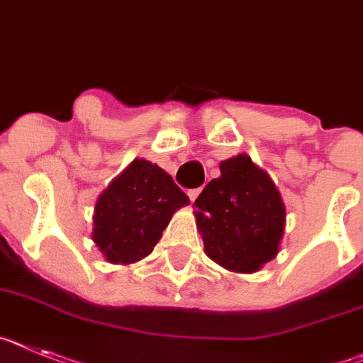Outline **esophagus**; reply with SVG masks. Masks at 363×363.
Wrapping results in <instances>:
<instances>
[{"label":"esophagus","instance_id":"esophagus-1","mask_svg":"<svg viewBox=\"0 0 363 363\" xmlns=\"http://www.w3.org/2000/svg\"><path fill=\"white\" fill-rule=\"evenodd\" d=\"M201 194V188H195V190H190L188 191V197H190V201L191 203H194L195 199H197V195Z\"/></svg>","mask_w":363,"mask_h":363}]
</instances>
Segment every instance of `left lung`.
Masks as SVG:
<instances>
[{
  "label": "left lung",
  "instance_id": "8db88e82",
  "mask_svg": "<svg viewBox=\"0 0 363 363\" xmlns=\"http://www.w3.org/2000/svg\"><path fill=\"white\" fill-rule=\"evenodd\" d=\"M195 199L204 254L230 272L252 274L277 256L286 210L277 186L247 153L219 164Z\"/></svg>",
  "mask_w": 363,
  "mask_h": 363
}]
</instances>
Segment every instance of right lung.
Wrapping results in <instances>:
<instances>
[{"label":"right lung","instance_id":"1","mask_svg":"<svg viewBox=\"0 0 363 363\" xmlns=\"http://www.w3.org/2000/svg\"><path fill=\"white\" fill-rule=\"evenodd\" d=\"M190 204L172 175L135 159L99 195L91 239L113 264H131L153 252L179 208Z\"/></svg>","mask_w":363,"mask_h":363}]
</instances>
